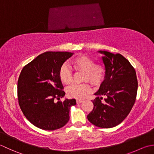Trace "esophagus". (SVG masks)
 Returning a JSON list of instances; mask_svg holds the SVG:
<instances>
[{
    "label": "esophagus",
    "mask_w": 154,
    "mask_h": 154,
    "mask_svg": "<svg viewBox=\"0 0 154 154\" xmlns=\"http://www.w3.org/2000/svg\"><path fill=\"white\" fill-rule=\"evenodd\" d=\"M83 102V100H76V102L77 103H80Z\"/></svg>",
    "instance_id": "obj_1"
}]
</instances>
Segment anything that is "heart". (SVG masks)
<instances>
[{
	"instance_id": "obj_1",
	"label": "heart",
	"mask_w": 154,
	"mask_h": 154,
	"mask_svg": "<svg viewBox=\"0 0 154 154\" xmlns=\"http://www.w3.org/2000/svg\"><path fill=\"white\" fill-rule=\"evenodd\" d=\"M77 71L84 72L83 81H88L94 86H98L104 79L106 69L101 64H96L95 60L86 55L77 56L72 61ZM59 77L62 83L70 84L72 82V72L66 64H63L59 70ZM91 92L88 84H72L67 88L68 95L71 98L83 99Z\"/></svg>"
}]
</instances>
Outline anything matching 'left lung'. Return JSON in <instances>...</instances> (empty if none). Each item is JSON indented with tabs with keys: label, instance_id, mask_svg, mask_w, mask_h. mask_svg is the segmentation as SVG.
Instances as JSON below:
<instances>
[{
	"label": "left lung",
	"instance_id": "8db88e82",
	"mask_svg": "<svg viewBox=\"0 0 154 154\" xmlns=\"http://www.w3.org/2000/svg\"><path fill=\"white\" fill-rule=\"evenodd\" d=\"M105 66L106 74L92 100L94 108L88 120L97 127L110 128L122 123L136 101L137 80L135 69L120 54L99 51ZM101 95L106 98L102 101Z\"/></svg>",
	"mask_w": 154,
	"mask_h": 154
}]
</instances>
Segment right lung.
Listing matches in <instances>:
<instances>
[{
    "instance_id": "1",
    "label": "right lung",
    "mask_w": 154,
    "mask_h": 154,
    "mask_svg": "<svg viewBox=\"0 0 154 154\" xmlns=\"http://www.w3.org/2000/svg\"><path fill=\"white\" fill-rule=\"evenodd\" d=\"M74 53L46 52L23 68L18 80V99L24 116L36 127L55 130L67 124L75 99L58 101L65 95L59 70Z\"/></svg>"
}]
</instances>
